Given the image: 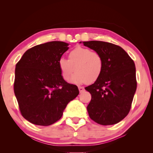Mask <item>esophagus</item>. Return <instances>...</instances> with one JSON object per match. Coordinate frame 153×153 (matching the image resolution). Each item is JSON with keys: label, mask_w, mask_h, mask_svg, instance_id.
Wrapping results in <instances>:
<instances>
[{"label": "esophagus", "mask_w": 153, "mask_h": 153, "mask_svg": "<svg viewBox=\"0 0 153 153\" xmlns=\"http://www.w3.org/2000/svg\"><path fill=\"white\" fill-rule=\"evenodd\" d=\"M79 92H80V93H82V92L84 91V88L82 86H79Z\"/></svg>", "instance_id": "esophagus-1"}]
</instances>
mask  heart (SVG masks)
I'll use <instances>...</instances> for the list:
<instances>
[{
  "label": "heart",
  "instance_id": "heart-1",
  "mask_svg": "<svg viewBox=\"0 0 153 153\" xmlns=\"http://www.w3.org/2000/svg\"><path fill=\"white\" fill-rule=\"evenodd\" d=\"M68 58L69 60L60 58L58 60V68L64 80H69L74 70L76 72L70 81L74 83H93L102 74L104 60L98 51L77 47L70 52Z\"/></svg>",
  "mask_w": 153,
  "mask_h": 153
}]
</instances>
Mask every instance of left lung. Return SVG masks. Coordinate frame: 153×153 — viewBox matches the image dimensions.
Here are the masks:
<instances>
[{
    "instance_id": "1",
    "label": "left lung",
    "mask_w": 153,
    "mask_h": 153,
    "mask_svg": "<svg viewBox=\"0 0 153 153\" xmlns=\"http://www.w3.org/2000/svg\"><path fill=\"white\" fill-rule=\"evenodd\" d=\"M83 44L99 52L104 60L99 79L85 88L91 94L87 106L90 118L100 125L116 124L129 114L137 90L134 62L118 45L102 41Z\"/></svg>"
}]
</instances>
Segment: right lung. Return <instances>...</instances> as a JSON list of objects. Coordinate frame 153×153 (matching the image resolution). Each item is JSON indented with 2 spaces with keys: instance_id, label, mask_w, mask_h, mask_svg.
Instances as JSON below:
<instances>
[{
  "instance_id": "add662e5",
  "label": "right lung",
  "mask_w": 153,
  "mask_h": 153,
  "mask_svg": "<svg viewBox=\"0 0 153 153\" xmlns=\"http://www.w3.org/2000/svg\"><path fill=\"white\" fill-rule=\"evenodd\" d=\"M68 44L53 41L35 46L16 65L14 91L22 116L48 126L61 118L67 104L79 95L76 85L62 79L58 60Z\"/></svg>"
}]
</instances>
